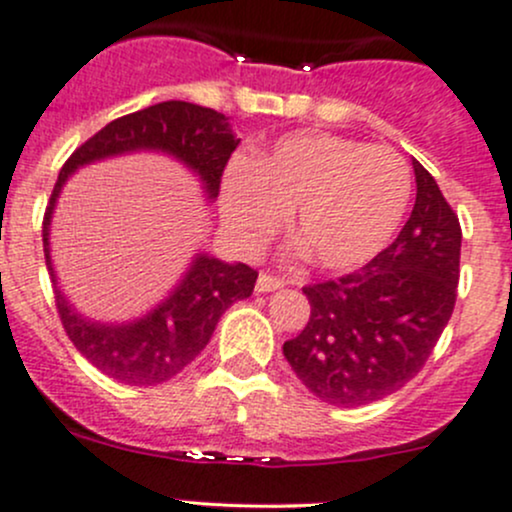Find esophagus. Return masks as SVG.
Segmentation results:
<instances>
[{
	"mask_svg": "<svg viewBox=\"0 0 512 512\" xmlns=\"http://www.w3.org/2000/svg\"><path fill=\"white\" fill-rule=\"evenodd\" d=\"M279 287H284V279L274 277V274H267V272H262L260 277H257L255 292L265 294V292H274V289H279Z\"/></svg>",
	"mask_w": 512,
	"mask_h": 512,
	"instance_id": "1",
	"label": "esophagus"
}]
</instances>
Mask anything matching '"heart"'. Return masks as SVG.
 I'll return each instance as SVG.
<instances>
[{
  "mask_svg": "<svg viewBox=\"0 0 512 512\" xmlns=\"http://www.w3.org/2000/svg\"><path fill=\"white\" fill-rule=\"evenodd\" d=\"M410 169L385 147L326 132L282 137L255 159L225 169L223 215L245 245H260L294 208L301 255L321 270H353L395 235L407 201Z\"/></svg>",
  "mask_w": 512,
  "mask_h": 512,
  "instance_id": "1",
  "label": "heart"
}]
</instances>
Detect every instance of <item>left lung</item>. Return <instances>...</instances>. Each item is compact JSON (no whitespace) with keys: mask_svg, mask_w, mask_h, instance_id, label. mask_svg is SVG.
<instances>
[{"mask_svg":"<svg viewBox=\"0 0 512 512\" xmlns=\"http://www.w3.org/2000/svg\"><path fill=\"white\" fill-rule=\"evenodd\" d=\"M417 198L395 242L365 267L304 287L311 316L284 358L319 400L360 407L405 387L456 304L461 225L434 176L412 159Z\"/></svg>","mask_w":512,"mask_h":512,"instance_id":"obj_1","label":"left lung"}]
</instances>
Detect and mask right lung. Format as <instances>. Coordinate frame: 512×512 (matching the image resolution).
Wrapping results in <instances>:
<instances>
[{
	"label": "right lung",
	"mask_w": 512,
	"mask_h": 512,
	"mask_svg": "<svg viewBox=\"0 0 512 512\" xmlns=\"http://www.w3.org/2000/svg\"><path fill=\"white\" fill-rule=\"evenodd\" d=\"M238 144L240 139L233 134L225 115L193 102L169 100L112 120L88 142L80 144L63 164L43 215V255L56 294L58 316L68 338L80 355H85L107 378L139 387L174 378L208 346L225 309L250 297L257 272L242 262L228 265L218 257L196 255L179 287L142 319L129 324H98L85 319L58 289L48 247L53 208L63 184L85 164L152 149L186 164L201 179L208 201H213L218 198L220 179Z\"/></svg>",
	"instance_id": "right-lung-1"
}]
</instances>
